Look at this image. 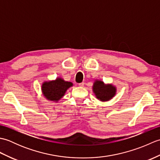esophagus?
<instances>
[{
	"label": "esophagus",
	"mask_w": 160,
	"mask_h": 160,
	"mask_svg": "<svg viewBox=\"0 0 160 160\" xmlns=\"http://www.w3.org/2000/svg\"><path fill=\"white\" fill-rule=\"evenodd\" d=\"M78 85H79V86L81 87H84V82H81V83H80L79 84H78Z\"/></svg>",
	"instance_id": "1"
}]
</instances>
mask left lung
Returning <instances> with one entry per match:
<instances>
[{"label":"left lung","mask_w":160,"mask_h":160,"mask_svg":"<svg viewBox=\"0 0 160 160\" xmlns=\"http://www.w3.org/2000/svg\"><path fill=\"white\" fill-rule=\"evenodd\" d=\"M93 91L98 100L104 102L111 100L115 96L116 89L111 84H104L102 81L96 80Z\"/></svg>","instance_id":"obj_1"}]
</instances>
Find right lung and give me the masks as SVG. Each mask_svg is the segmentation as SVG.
<instances>
[{
    "mask_svg": "<svg viewBox=\"0 0 160 160\" xmlns=\"http://www.w3.org/2000/svg\"><path fill=\"white\" fill-rule=\"evenodd\" d=\"M73 84L71 82H67L58 78L56 80L44 82L42 91L47 100L57 102L63 97L66 91Z\"/></svg>",
    "mask_w": 160,
    "mask_h": 160,
    "instance_id": "1",
    "label": "right lung"
}]
</instances>
